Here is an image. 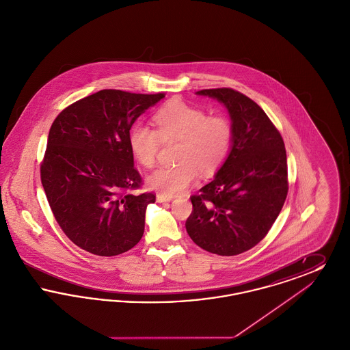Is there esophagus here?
I'll use <instances>...</instances> for the list:
<instances>
[{
	"instance_id": "obj_1",
	"label": "esophagus",
	"mask_w": 350,
	"mask_h": 350,
	"mask_svg": "<svg viewBox=\"0 0 350 350\" xmlns=\"http://www.w3.org/2000/svg\"><path fill=\"white\" fill-rule=\"evenodd\" d=\"M156 200H157V202L163 203V202H170V200H173V197H167V196H164V194H157Z\"/></svg>"
}]
</instances>
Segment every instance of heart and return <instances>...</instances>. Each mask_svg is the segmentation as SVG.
<instances>
[{
    "label": "heart",
    "instance_id": "obj_1",
    "mask_svg": "<svg viewBox=\"0 0 350 350\" xmlns=\"http://www.w3.org/2000/svg\"><path fill=\"white\" fill-rule=\"evenodd\" d=\"M156 129L136 124L130 133L135 159L144 167L156 165L163 142H180L174 167H163L147 178L150 189L167 197L185 191L202 176L215 174L232 146V123L224 114H208L200 106L173 100L153 117Z\"/></svg>",
    "mask_w": 350,
    "mask_h": 350
}]
</instances>
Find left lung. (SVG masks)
Here are the masks:
<instances>
[{
	"mask_svg": "<svg viewBox=\"0 0 350 350\" xmlns=\"http://www.w3.org/2000/svg\"><path fill=\"white\" fill-rule=\"evenodd\" d=\"M232 119V148L215 178L190 197L186 231L202 250L236 256L257 245L280 215L288 191L282 136L265 111L231 88L203 89Z\"/></svg>",
	"mask_w": 350,
	"mask_h": 350,
	"instance_id": "obj_1",
	"label": "left lung"
}]
</instances>
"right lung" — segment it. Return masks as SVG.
Instances as JSON below:
<instances>
[{
    "instance_id": "1",
    "label": "right lung",
    "mask_w": 350,
    "mask_h": 350,
    "mask_svg": "<svg viewBox=\"0 0 350 350\" xmlns=\"http://www.w3.org/2000/svg\"><path fill=\"white\" fill-rule=\"evenodd\" d=\"M164 97L103 89L53 120L40 180L57 224L81 250L111 257L140 241L156 196L131 193L143 180L133 167L130 130Z\"/></svg>"
}]
</instances>
